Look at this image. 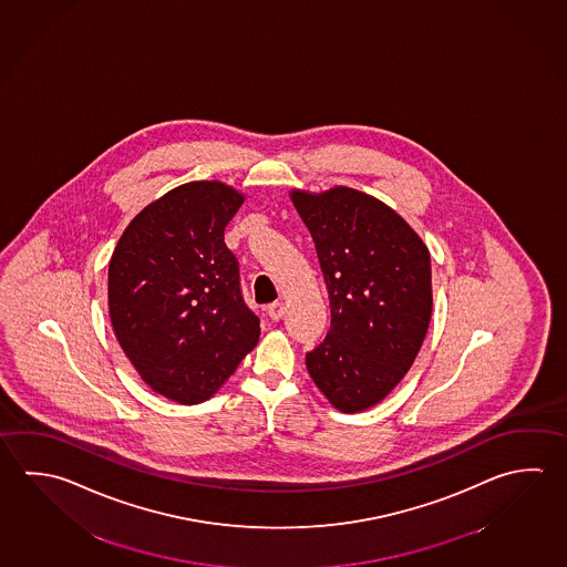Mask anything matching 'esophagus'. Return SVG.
Listing matches in <instances>:
<instances>
[{"instance_id": "obj_1", "label": "esophagus", "mask_w": 567, "mask_h": 567, "mask_svg": "<svg viewBox=\"0 0 567 567\" xmlns=\"http://www.w3.org/2000/svg\"><path fill=\"white\" fill-rule=\"evenodd\" d=\"M268 313L271 320H281V316L286 313V306H284V301H274V303L268 308Z\"/></svg>"}]
</instances>
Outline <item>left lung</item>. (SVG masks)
I'll return each mask as SVG.
<instances>
[{"mask_svg": "<svg viewBox=\"0 0 567 567\" xmlns=\"http://www.w3.org/2000/svg\"><path fill=\"white\" fill-rule=\"evenodd\" d=\"M289 197L313 237L331 326L306 355L309 375L341 413L385 400L412 368L432 320V264L395 209L353 187Z\"/></svg>", "mask_w": 567, "mask_h": 567, "instance_id": "8db88e82", "label": "left lung"}]
</instances>
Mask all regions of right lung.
<instances>
[{
  "instance_id": "obj_1",
  "label": "right lung",
  "mask_w": 567,
  "mask_h": 567,
  "mask_svg": "<svg viewBox=\"0 0 567 567\" xmlns=\"http://www.w3.org/2000/svg\"><path fill=\"white\" fill-rule=\"evenodd\" d=\"M246 196L217 179L174 187L125 227L107 269V308L125 358L155 393L206 402L258 346L224 229Z\"/></svg>"
}]
</instances>
